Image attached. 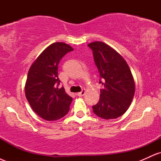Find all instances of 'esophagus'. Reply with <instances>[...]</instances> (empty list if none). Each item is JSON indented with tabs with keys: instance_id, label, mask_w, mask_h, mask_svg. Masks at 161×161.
<instances>
[{
	"instance_id": "1",
	"label": "esophagus",
	"mask_w": 161,
	"mask_h": 161,
	"mask_svg": "<svg viewBox=\"0 0 161 161\" xmlns=\"http://www.w3.org/2000/svg\"><path fill=\"white\" fill-rule=\"evenodd\" d=\"M85 94H86V89H82V92H78V93H77V95L79 96V97H82V96L84 95Z\"/></svg>"
}]
</instances>
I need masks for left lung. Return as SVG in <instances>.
Here are the masks:
<instances>
[{
	"mask_svg": "<svg viewBox=\"0 0 161 161\" xmlns=\"http://www.w3.org/2000/svg\"><path fill=\"white\" fill-rule=\"evenodd\" d=\"M102 83L100 99L92 107L97 116L105 119L119 117L128 110L135 95V81L123 57L102 42L88 44Z\"/></svg>",
	"mask_w": 161,
	"mask_h": 161,
	"instance_id": "8db88e82",
	"label": "left lung"
}]
</instances>
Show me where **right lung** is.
I'll list each match as a JSON object with an SVG mask.
<instances>
[{"instance_id":"1","label":"right lung","mask_w":161,"mask_h":161,"mask_svg":"<svg viewBox=\"0 0 161 161\" xmlns=\"http://www.w3.org/2000/svg\"><path fill=\"white\" fill-rule=\"evenodd\" d=\"M72 51L73 48L67 44L55 42L46 47L29 68L25 97L37 115L45 120H57L69 110L73 98L64 87L57 88L60 82L57 66L63 57Z\"/></svg>"}]
</instances>
